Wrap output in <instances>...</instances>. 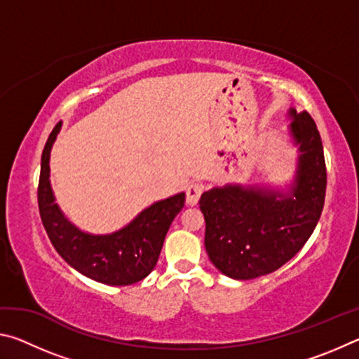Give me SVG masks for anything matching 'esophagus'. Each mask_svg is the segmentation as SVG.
<instances>
[{"mask_svg":"<svg viewBox=\"0 0 359 359\" xmlns=\"http://www.w3.org/2000/svg\"><path fill=\"white\" fill-rule=\"evenodd\" d=\"M203 193V185L199 184H190L187 187V204L188 205H196L199 198Z\"/></svg>","mask_w":359,"mask_h":359,"instance_id":"obj_1","label":"esophagus"}]
</instances>
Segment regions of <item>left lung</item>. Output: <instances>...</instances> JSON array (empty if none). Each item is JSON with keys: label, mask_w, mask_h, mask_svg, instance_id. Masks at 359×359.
I'll return each instance as SVG.
<instances>
[{"label": "left lung", "mask_w": 359, "mask_h": 359, "mask_svg": "<svg viewBox=\"0 0 359 359\" xmlns=\"http://www.w3.org/2000/svg\"><path fill=\"white\" fill-rule=\"evenodd\" d=\"M288 136L297 149L293 177L283 185L226 184L199 199L204 245L223 276L252 280L290 261L311 238L326 193V166L317 125L290 107Z\"/></svg>", "instance_id": "left-lung-1"}]
</instances>
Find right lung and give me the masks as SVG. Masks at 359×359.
I'll list each match as a JSON object with an SVG mask.
<instances>
[{
    "label": "right lung",
    "instance_id": "1",
    "mask_svg": "<svg viewBox=\"0 0 359 359\" xmlns=\"http://www.w3.org/2000/svg\"><path fill=\"white\" fill-rule=\"evenodd\" d=\"M62 125L58 121L50 133L41 158L38 203L48 239L72 269L95 282L125 287L142 280L154 271L168 229L184 209L185 193L155 201L112 233L81 229L60 209L50 184V151Z\"/></svg>",
    "mask_w": 359,
    "mask_h": 359
}]
</instances>
